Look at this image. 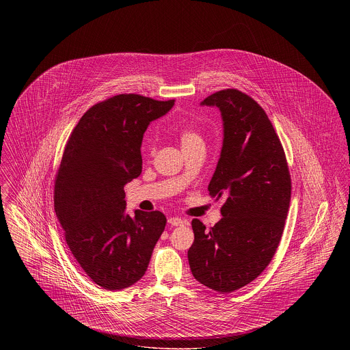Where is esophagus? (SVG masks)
Returning <instances> with one entry per match:
<instances>
[{"label": "esophagus", "mask_w": 350, "mask_h": 350, "mask_svg": "<svg viewBox=\"0 0 350 350\" xmlns=\"http://www.w3.org/2000/svg\"><path fill=\"white\" fill-rule=\"evenodd\" d=\"M167 223H169L170 226H173V227H180V226H183L185 220L181 219V217H169V219H167Z\"/></svg>", "instance_id": "obj_1"}]
</instances>
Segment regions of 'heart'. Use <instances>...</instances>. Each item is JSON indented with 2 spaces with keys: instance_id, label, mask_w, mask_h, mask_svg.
Masks as SVG:
<instances>
[{
  "instance_id": "b5f03b06",
  "label": "heart",
  "mask_w": 350,
  "mask_h": 350,
  "mask_svg": "<svg viewBox=\"0 0 350 350\" xmlns=\"http://www.w3.org/2000/svg\"><path fill=\"white\" fill-rule=\"evenodd\" d=\"M180 142H181V146H183V148L190 147V146H193V144H197V143H203V142H202V137H200V135L196 133L194 130H190V129L183 130V133H181V135H180Z\"/></svg>"
}]
</instances>
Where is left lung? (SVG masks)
I'll use <instances>...</instances> for the list:
<instances>
[{"label": "left lung", "mask_w": 350, "mask_h": 350, "mask_svg": "<svg viewBox=\"0 0 350 350\" xmlns=\"http://www.w3.org/2000/svg\"><path fill=\"white\" fill-rule=\"evenodd\" d=\"M217 107L223 144L208 183L224 198L214 227L194 219L189 265L198 282L221 294L256 280L270 264L290 207L291 180L282 144L264 109L236 89L220 90L200 102Z\"/></svg>", "instance_id": "1"}]
</instances>
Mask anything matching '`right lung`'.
Instances as JSON below:
<instances>
[{
    "mask_svg": "<svg viewBox=\"0 0 350 350\" xmlns=\"http://www.w3.org/2000/svg\"><path fill=\"white\" fill-rule=\"evenodd\" d=\"M173 106L174 100L114 96L92 106L68 139L55 181V213L73 257L106 290L137 282L164 232L163 213H126L123 187L142 173L140 148L150 122Z\"/></svg>",
    "mask_w": 350,
    "mask_h": 350,
    "instance_id": "obj_1",
    "label": "right lung"
}]
</instances>
